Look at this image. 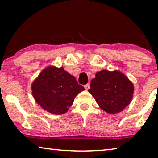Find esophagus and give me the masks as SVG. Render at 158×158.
Masks as SVG:
<instances>
[{
    "label": "esophagus",
    "mask_w": 158,
    "mask_h": 158,
    "mask_svg": "<svg viewBox=\"0 0 158 158\" xmlns=\"http://www.w3.org/2000/svg\"><path fill=\"white\" fill-rule=\"evenodd\" d=\"M84 88H85V90H88L90 88V84L89 83L86 84V85H84Z\"/></svg>",
    "instance_id": "obj_1"
}]
</instances>
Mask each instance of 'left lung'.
<instances>
[{
	"label": "left lung",
	"mask_w": 158,
	"mask_h": 158,
	"mask_svg": "<svg viewBox=\"0 0 158 158\" xmlns=\"http://www.w3.org/2000/svg\"><path fill=\"white\" fill-rule=\"evenodd\" d=\"M103 111L114 114L122 111L133 97L134 85L119 71L101 70L90 82L88 90Z\"/></svg>",
	"instance_id": "left-lung-1"
}]
</instances>
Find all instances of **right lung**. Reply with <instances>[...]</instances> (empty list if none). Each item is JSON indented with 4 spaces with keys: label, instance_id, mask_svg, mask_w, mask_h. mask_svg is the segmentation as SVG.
Segmentation results:
<instances>
[{
    "label": "right lung",
    "instance_id": "obj_1",
    "mask_svg": "<svg viewBox=\"0 0 158 158\" xmlns=\"http://www.w3.org/2000/svg\"><path fill=\"white\" fill-rule=\"evenodd\" d=\"M85 90L75 77L64 70L50 66L44 69L31 85L36 102L49 113H66L75 97Z\"/></svg>",
    "mask_w": 158,
    "mask_h": 158
}]
</instances>
